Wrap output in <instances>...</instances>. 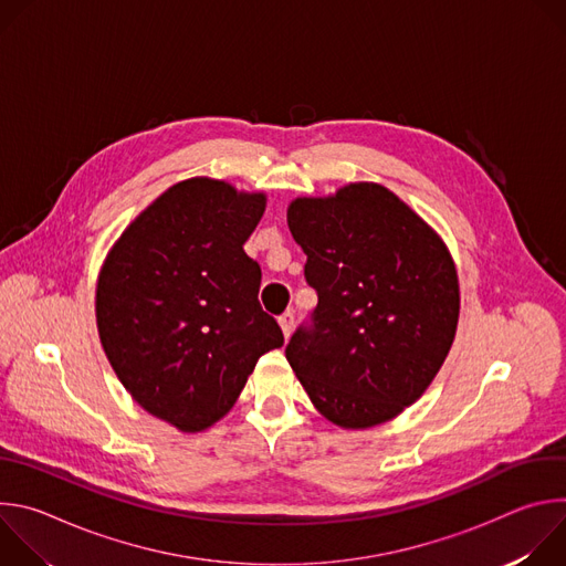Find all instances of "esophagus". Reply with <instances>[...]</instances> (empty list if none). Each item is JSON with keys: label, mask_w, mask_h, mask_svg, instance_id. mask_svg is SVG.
<instances>
[{"label": "esophagus", "mask_w": 566, "mask_h": 566, "mask_svg": "<svg viewBox=\"0 0 566 566\" xmlns=\"http://www.w3.org/2000/svg\"><path fill=\"white\" fill-rule=\"evenodd\" d=\"M277 322H280V327H282L284 338H289V336H291V332H293V327H295V315H293V311L282 313V315L277 317Z\"/></svg>", "instance_id": "34e87169"}]
</instances>
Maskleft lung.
I'll use <instances>...</instances> for the list:
<instances>
[{"label": "left lung", "instance_id": "obj_1", "mask_svg": "<svg viewBox=\"0 0 566 566\" xmlns=\"http://www.w3.org/2000/svg\"><path fill=\"white\" fill-rule=\"evenodd\" d=\"M286 221L317 291L286 360L315 410L345 430L396 419L439 374L459 322L446 241L380 184L297 197Z\"/></svg>", "mask_w": 566, "mask_h": 566}]
</instances>
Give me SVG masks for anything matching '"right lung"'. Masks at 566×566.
<instances>
[{
	"label": "right lung",
	"mask_w": 566,
	"mask_h": 566,
	"mask_svg": "<svg viewBox=\"0 0 566 566\" xmlns=\"http://www.w3.org/2000/svg\"><path fill=\"white\" fill-rule=\"evenodd\" d=\"M264 192L186 179L114 241L96 284L98 336L123 387L181 432L223 419L262 354L284 345L244 253Z\"/></svg>",
	"instance_id": "obj_1"
}]
</instances>
